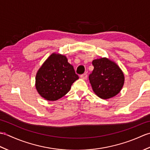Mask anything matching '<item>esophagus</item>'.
<instances>
[{
	"label": "esophagus",
	"mask_w": 150,
	"mask_h": 150,
	"mask_svg": "<svg viewBox=\"0 0 150 150\" xmlns=\"http://www.w3.org/2000/svg\"><path fill=\"white\" fill-rule=\"evenodd\" d=\"M87 77H88V75L86 74V73H84V74H82L81 75V78L82 79H84V80L85 79H86Z\"/></svg>",
	"instance_id": "34e87169"
}]
</instances>
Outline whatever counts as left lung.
Masks as SVG:
<instances>
[{"instance_id": "8db88e82", "label": "left lung", "mask_w": 150, "mask_h": 150, "mask_svg": "<svg viewBox=\"0 0 150 150\" xmlns=\"http://www.w3.org/2000/svg\"><path fill=\"white\" fill-rule=\"evenodd\" d=\"M94 69L89 75L93 91L98 97L107 99L115 96L122 89L124 76L114 62L106 58L93 60Z\"/></svg>"}]
</instances>
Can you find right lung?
Segmentation results:
<instances>
[{"mask_svg":"<svg viewBox=\"0 0 150 150\" xmlns=\"http://www.w3.org/2000/svg\"><path fill=\"white\" fill-rule=\"evenodd\" d=\"M78 79V75L66 57L53 53L38 71L35 86L40 96L53 101L64 96Z\"/></svg>","mask_w":150,"mask_h":150,"instance_id":"obj_1","label":"right lung"}]
</instances>
